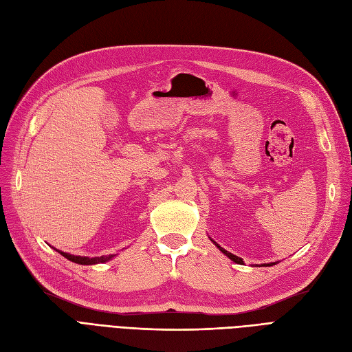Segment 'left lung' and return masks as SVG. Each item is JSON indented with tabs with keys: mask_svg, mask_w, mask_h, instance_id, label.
Wrapping results in <instances>:
<instances>
[{
	"mask_svg": "<svg viewBox=\"0 0 352 352\" xmlns=\"http://www.w3.org/2000/svg\"><path fill=\"white\" fill-rule=\"evenodd\" d=\"M210 239H211V238H210ZM211 242H212V243H214V245H216V247H217V248H219V250H220V251H221L223 254H225V255H226V257H228L229 260H232L233 263H238V264H241V263H242V258H239V257H238V255H235V254H232V252L226 251L225 248H221V247H220V245H219L217 242H214V241H212V239H211ZM274 264H278V261H274V263H267V264H261V265H264V267H270V265H274Z\"/></svg>",
	"mask_w": 352,
	"mask_h": 352,
	"instance_id": "left-lung-1",
	"label": "left lung"
}]
</instances>
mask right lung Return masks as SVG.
<instances>
[{
	"label": "right lung",
	"instance_id": "add662e5",
	"mask_svg": "<svg viewBox=\"0 0 352 352\" xmlns=\"http://www.w3.org/2000/svg\"><path fill=\"white\" fill-rule=\"evenodd\" d=\"M56 250V248H54ZM57 252H60L63 257H66L67 260H70V261H73V263H76V264H82V265H85V264H88V265H91V264H100V263H107V261H110V260H113L114 257H116V254H110V255H101V257H92V258H89V257H82V255H73V254H69V252H65V251H60V250H56Z\"/></svg>",
	"mask_w": 352,
	"mask_h": 352
}]
</instances>
